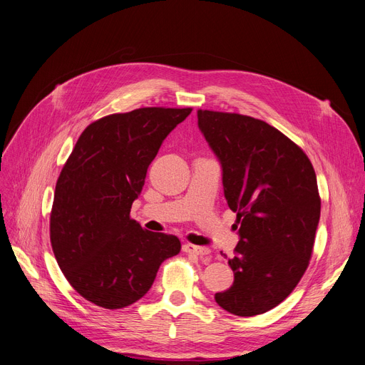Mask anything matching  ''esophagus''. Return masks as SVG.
Returning a JSON list of instances; mask_svg holds the SVG:
<instances>
[{
	"mask_svg": "<svg viewBox=\"0 0 365 365\" xmlns=\"http://www.w3.org/2000/svg\"><path fill=\"white\" fill-rule=\"evenodd\" d=\"M182 251L187 254H193L197 257H210L211 255V250L210 248H203V247H196L192 244H185L182 247Z\"/></svg>",
	"mask_w": 365,
	"mask_h": 365,
	"instance_id": "obj_1",
	"label": "esophagus"
}]
</instances>
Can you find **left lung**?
Returning <instances> with one entry per match:
<instances>
[{
	"label": "left lung",
	"mask_w": 365,
	"mask_h": 365,
	"mask_svg": "<svg viewBox=\"0 0 365 365\" xmlns=\"http://www.w3.org/2000/svg\"><path fill=\"white\" fill-rule=\"evenodd\" d=\"M197 125L221 165L224 197L239 224L229 259L235 282L215 302L237 317L264 314L307 269L321 215L314 166L263 120L199 110Z\"/></svg>",
	"instance_id": "obj_1"
}]
</instances>
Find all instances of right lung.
Returning a JSON list of instances; mask_svg holds the SVG:
<instances>
[{
  "mask_svg": "<svg viewBox=\"0 0 365 365\" xmlns=\"http://www.w3.org/2000/svg\"><path fill=\"white\" fill-rule=\"evenodd\" d=\"M190 113L153 107L102 117L83 130L61 172L51 248L68 282L96 306L138 302L160 264L181 250L177 236L144 230L130 207L165 138Z\"/></svg>",
  "mask_w": 365,
  "mask_h": 365,
  "instance_id": "1",
  "label": "right lung"
}]
</instances>
